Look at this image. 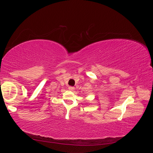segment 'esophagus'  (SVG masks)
Here are the masks:
<instances>
[{"instance_id": "1", "label": "esophagus", "mask_w": 153, "mask_h": 153, "mask_svg": "<svg viewBox=\"0 0 153 153\" xmlns=\"http://www.w3.org/2000/svg\"><path fill=\"white\" fill-rule=\"evenodd\" d=\"M68 89H69V91H73V90L75 89V87H73V86H69V87H68Z\"/></svg>"}]
</instances>
